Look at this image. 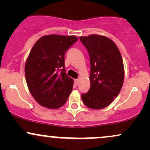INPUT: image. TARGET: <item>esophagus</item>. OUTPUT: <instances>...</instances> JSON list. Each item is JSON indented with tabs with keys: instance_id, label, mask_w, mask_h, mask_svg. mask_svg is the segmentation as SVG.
<instances>
[{
	"instance_id": "34e87169",
	"label": "esophagus",
	"mask_w": 150,
	"mask_h": 150,
	"mask_svg": "<svg viewBox=\"0 0 150 150\" xmlns=\"http://www.w3.org/2000/svg\"><path fill=\"white\" fill-rule=\"evenodd\" d=\"M79 83H80V80L79 79H76V80H75V85L77 86L79 85Z\"/></svg>"
}]
</instances>
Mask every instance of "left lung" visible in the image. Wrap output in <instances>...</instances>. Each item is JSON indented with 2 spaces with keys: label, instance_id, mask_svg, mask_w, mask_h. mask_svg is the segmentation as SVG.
Masks as SVG:
<instances>
[{
  "label": "left lung",
  "instance_id": "1",
  "mask_svg": "<svg viewBox=\"0 0 150 150\" xmlns=\"http://www.w3.org/2000/svg\"><path fill=\"white\" fill-rule=\"evenodd\" d=\"M90 59V88L82 94L84 104L92 109L109 106L119 94L124 81V67L118 47L109 38L91 34L80 37Z\"/></svg>",
  "mask_w": 150,
  "mask_h": 150
}]
</instances>
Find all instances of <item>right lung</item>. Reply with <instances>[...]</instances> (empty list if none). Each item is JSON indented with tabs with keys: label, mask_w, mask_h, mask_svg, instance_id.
<instances>
[{
	"label": "right lung",
	"mask_w": 150,
	"mask_h": 150,
	"mask_svg": "<svg viewBox=\"0 0 150 150\" xmlns=\"http://www.w3.org/2000/svg\"><path fill=\"white\" fill-rule=\"evenodd\" d=\"M77 39L75 36H43L31 49L25 67L26 82L41 106L58 108L68 100L73 80L65 73L64 56Z\"/></svg>",
	"instance_id": "obj_1"
}]
</instances>
